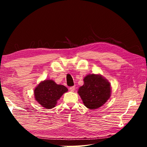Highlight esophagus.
Here are the masks:
<instances>
[{
	"instance_id": "obj_1",
	"label": "esophagus",
	"mask_w": 147,
	"mask_h": 147,
	"mask_svg": "<svg viewBox=\"0 0 147 147\" xmlns=\"http://www.w3.org/2000/svg\"><path fill=\"white\" fill-rule=\"evenodd\" d=\"M69 89H70L71 91H74V89H75V86H71L69 88Z\"/></svg>"
}]
</instances>
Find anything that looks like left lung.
<instances>
[{
    "label": "left lung",
    "instance_id": "8db88e82",
    "mask_svg": "<svg viewBox=\"0 0 147 147\" xmlns=\"http://www.w3.org/2000/svg\"><path fill=\"white\" fill-rule=\"evenodd\" d=\"M84 82L78 93L88 108L95 109L100 108L110 97V84L100 74H88L84 77Z\"/></svg>",
    "mask_w": 147,
    "mask_h": 147
}]
</instances>
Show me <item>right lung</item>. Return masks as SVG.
Wrapping results in <instances>:
<instances>
[{
    "instance_id": "right-lung-1",
    "label": "right lung",
    "mask_w": 147,
    "mask_h": 147,
    "mask_svg": "<svg viewBox=\"0 0 147 147\" xmlns=\"http://www.w3.org/2000/svg\"><path fill=\"white\" fill-rule=\"evenodd\" d=\"M68 89L63 85H58L53 80H45L39 83L34 89L36 100L45 108L55 107L58 101Z\"/></svg>"
}]
</instances>
